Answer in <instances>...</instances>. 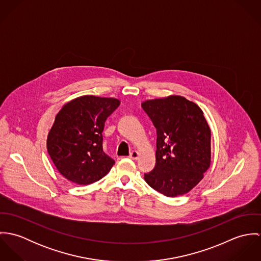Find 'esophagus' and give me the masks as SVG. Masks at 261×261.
<instances>
[{"instance_id":"34e87169","label":"esophagus","mask_w":261,"mask_h":261,"mask_svg":"<svg viewBox=\"0 0 261 261\" xmlns=\"http://www.w3.org/2000/svg\"><path fill=\"white\" fill-rule=\"evenodd\" d=\"M129 158L133 159V160H137L139 158V152L137 150H133L129 154Z\"/></svg>"}]
</instances>
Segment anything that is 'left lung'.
<instances>
[{
  "mask_svg": "<svg viewBox=\"0 0 261 261\" xmlns=\"http://www.w3.org/2000/svg\"><path fill=\"white\" fill-rule=\"evenodd\" d=\"M142 108L158 135L155 166L145 180L167 197L184 195L211 164V129L204 112L180 95L146 100Z\"/></svg>",
  "mask_w": 261,
  "mask_h": 261,
  "instance_id": "obj_1",
  "label": "left lung"
}]
</instances>
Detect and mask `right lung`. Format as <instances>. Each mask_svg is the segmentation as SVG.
<instances>
[{
    "instance_id": "obj_1",
    "label": "right lung",
    "mask_w": 261,
    "mask_h": 261,
    "mask_svg": "<svg viewBox=\"0 0 261 261\" xmlns=\"http://www.w3.org/2000/svg\"><path fill=\"white\" fill-rule=\"evenodd\" d=\"M119 105L116 98L83 95L57 113L47 137V150L65 179L88 185L111 171L115 162L103 151L102 132L107 118Z\"/></svg>"
}]
</instances>
